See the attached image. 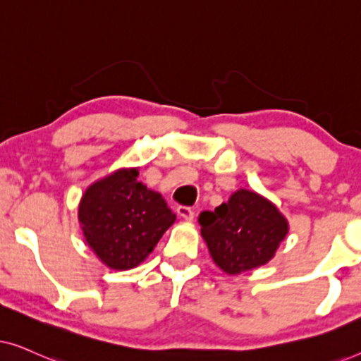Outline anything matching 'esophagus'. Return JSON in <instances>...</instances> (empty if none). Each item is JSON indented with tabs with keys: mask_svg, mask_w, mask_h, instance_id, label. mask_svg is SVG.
Masks as SVG:
<instances>
[{
	"mask_svg": "<svg viewBox=\"0 0 361 361\" xmlns=\"http://www.w3.org/2000/svg\"><path fill=\"white\" fill-rule=\"evenodd\" d=\"M177 214H179L185 221H192V220H194V210H192L190 207L180 205L179 209H177Z\"/></svg>",
	"mask_w": 361,
	"mask_h": 361,
	"instance_id": "34e87169",
	"label": "esophagus"
}]
</instances>
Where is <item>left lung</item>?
<instances>
[{"label":"left lung","instance_id":"obj_1","mask_svg":"<svg viewBox=\"0 0 361 361\" xmlns=\"http://www.w3.org/2000/svg\"><path fill=\"white\" fill-rule=\"evenodd\" d=\"M200 233L212 259L226 274H241L273 258L289 231L273 202L240 189L214 212H202Z\"/></svg>","mask_w":361,"mask_h":361}]
</instances>
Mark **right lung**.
I'll return each mask as SVG.
<instances>
[{"mask_svg": "<svg viewBox=\"0 0 361 361\" xmlns=\"http://www.w3.org/2000/svg\"><path fill=\"white\" fill-rule=\"evenodd\" d=\"M137 169H120L92 184L78 205L83 236L103 264L136 268L176 221L159 192L136 180Z\"/></svg>", "mask_w": 361, "mask_h": 361, "instance_id": "obj_1", "label": "right lung"}]
</instances>
